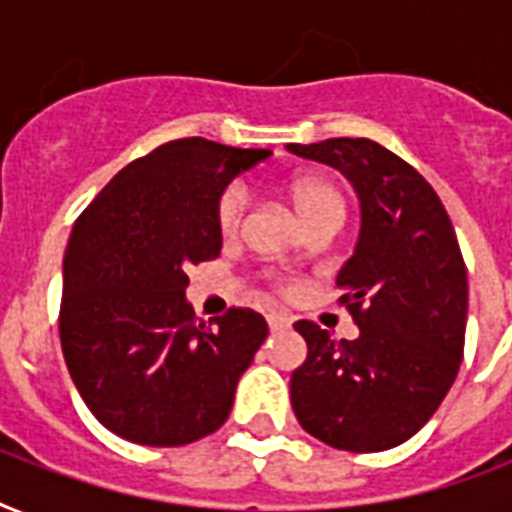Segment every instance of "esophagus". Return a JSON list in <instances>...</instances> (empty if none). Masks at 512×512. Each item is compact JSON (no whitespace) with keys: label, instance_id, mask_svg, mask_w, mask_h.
I'll return each mask as SVG.
<instances>
[{"label":"esophagus","instance_id":"obj_1","mask_svg":"<svg viewBox=\"0 0 512 512\" xmlns=\"http://www.w3.org/2000/svg\"><path fill=\"white\" fill-rule=\"evenodd\" d=\"M268 327H271V332H281V329L289 327V319L284 313H268Z\"/></svg>","mask_w":512,"mask_h":512}]
</instances>
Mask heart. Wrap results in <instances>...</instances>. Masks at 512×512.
<instances>
[{
  "label": "heart",
  "instance_id": "b5f03b06",
  "mask_svg": "<svg viewBox=\"0 0 512 512\" xmlns=\"http://www.w3.org/2000/svg\"><path fill=\"white\" fill-rule=\"evenodd\" d=\"M287 196L295 207L297 217L305 225L316 223L321 217H342V196L335 185L316 175H297L287 183ZM247 209V191L241 185H228L215 207V223L220 236L233 239L244 220Z\"/></svg>",
  "mask_w": 512,
  "mask_h": 512
}]
</instances>
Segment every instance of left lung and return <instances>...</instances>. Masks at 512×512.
<instances>
[{
  "instance_id": "8db88e82",
  "label": "left lung",
  "mask_w": 512,
  "mask_h": 512,
  "mask_svg": "<svg viewBox=\"0 0 512 512\" xmlns=\"http://www.w3.org/2000/svg\"><path fill=\"white\" fill-rule=\"evenodd\" d=\"M348 177L361 201L356 252L337 287L358 324L335 340L297 321L308 356L289 380L297 422L345 452H385L433 417L460 372L468 271L454 225L430 183L369 138L289 143Z\"/></svg>"
}]
</instances>
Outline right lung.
<instances>
[{"label":"right lung","instance_id":"obj_1","mask_svg":"<svg viewBox=\"0 0 512 512\" xmlns=\"http://www.w3.org/2000/svg\"><path fill=\"white\" fill-rule=\"evenodd\" d=\"M268 156L170 140L114 175L74 223L60 345L79 396L116 436L183 446L228 420L268 324L249 308L199 321L185 300V271L220 255L217 199Z\"/></svg>","mask_w":512,"mask_h":512}]
</instances>
